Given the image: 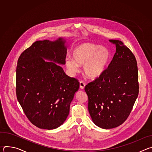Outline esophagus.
I'll list each match as a JSON object with an SVG mask.
<instances>
[{
    "label": "esophagus",
    "mask_w": 152,
    "mask_h": 152,
    "mask_svg": "<svg viewBox=\"0 0 152 152\" xmlns=\"http://www.w3.org/2000/svg\"><path fill=\"white\" fill-rule=\"evenodd\" d=\"M79 84H80V88L81 89H83V88H85V83H84V82H83V81H82V80L80 81V82H79Z\"/></svg>",
    "instance_id": "1"
}]
</instances>
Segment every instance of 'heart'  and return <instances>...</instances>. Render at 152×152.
<instances>
[{"label":"heart","mask_w":152,"mask_h":152,"mask_svg":"<svg viewBox=\"0 0 152 152\" xmlns=\"http://www.w3.org/2000/svg\"><path fill=\"white\" fill-rule=\"evenodd\" d=\"M72 56L73 59L67 58L66 59V66L72 73L78 71V65H83L86 76L96 78L106 69L110 60L111 52L105 47L92 42H83L74 49Z\"/></svg>","instance_id":"heart-1"}]
</instances>
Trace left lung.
Returning <instances> with one entry per match:
<instances>
[{
    "instance_id": "obj_1",
    "label": "left lung",
    "mask_w": 152,
    "mask_h": 152,
    "mask_svg": "<svg viewBox=\"0 0 152 152\" xmlns=\"http://www.w3.org/2000/svg\"><path fill=\"white\" fill-rule=\"evenodd\" d=\"M109 41L116 46L112 61L99 77L85 86L93 122L106 129L117 127L126 120L139 93L134 55L122 41Z\"/></svg>"
}]
</instances>
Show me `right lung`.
Returning a JSON list of instances; mask_svg holds the SVG:
<instances>
[{"instance_id":"1","label":"right lung","mask_w":152,"mask_h":152,"mask_svg":"<svg viewBox=\"0 0 152 152\" xmlns=\"http://www.w3.org/2000/svg\"><path fill=\"white\" fill-rule=\"evenodd\" d=\"M65 42L61 38L55 41H37L17 61V100L28 120L41 129H53L63 124L79 88V80L67 76L55 63L66 64Z\"/></svg>"}]
</instances>
